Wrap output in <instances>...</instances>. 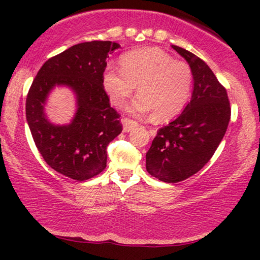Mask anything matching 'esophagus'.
<instances>
[{
	"mask_svg": "<svg viewBox=\"0 0 260 260\" xmlns=\"http://www.w3.org/2000/svg\"><path fill=\"white\" fill-rule=\"evenodd\" d=\"M122 124H123V131H124V133H129L131 129H134V127H136L138 125L137 122H135V120L129 119V118H123Z\"/></svg>",
	"mask_w": 260,
	"mask_h": 260,
	"instance_id": "1",
	"label": "esophagus"
}]
</instances>
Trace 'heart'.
I'll return each instance as SVG.
<instances>
[{"instance_id": "obj_1", "label": "heart", "mask_w": 260, "mask_h": 260, "mask_svg": "<svg viewBox=\"0 0 260 260\" xmlns=\"http://www.w3.org/2000/svg\"><path fill=\"white\" fill-rule=\"evenodd\" d=\"M120 67L109 65L103 73V86L115 106H123L136 85L140 94L129 110L137 115L154 113L156 120H168L189 102L194 83L190 66L163 49H134L120 58Z\"/></svg>"}]
</instances>
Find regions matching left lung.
I'll return each instance as SVG.
<instances>
[{
  "label": "left lung",
  "mask_w": 260,
  "mask_h": 260,
  "mask_svg": "<svg viewBox=\"0 0 260 260\" xmlns=\"http://www.w3.org/2000/svg\"><path fill=\"white\" fill-rule=\"evenodd\" d=\"M172 47L190 66L194 87L182 113L158 129L145 155L147 172L167 183L188 179L211 159L231 118L226 88L207 63L187 49L174 45Z\"/></svg>",
  "instance_id": "obj_1"
}]
</instances>
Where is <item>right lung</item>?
I'll return each instance as SVG.
<instances>
[{"mask_svg":"<svg viewBox=\"0 0 260 260\" xmlns=\"http://www.w3.org/2000/svg\"><path fill=\"white\" fill-rule=\"evenodd\" d=\"M119 47L111 41L74 45L42 65L28 92L26 117L35 145L52 169L70 179L84 181L101 174L106 147L122 133L119 115L103 86L106 59ZM56 86L69 87L76 95L77 111L63 126L49 122L44 113Z\"/></svg>","mask_w":260,"mask_h":260,"instance_id":"1","label":"right lung"}]
</instances>
